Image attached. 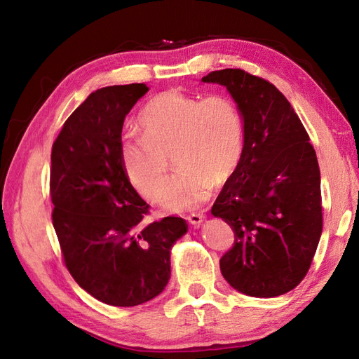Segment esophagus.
<instances>
[{
  "instance_id": "1",
  "label": "esophagus",
  "mask_w": 359,
  "mask_h": 359,
  "mask_svg": "<svg viewBox=\"0 0 359 359\" xmlns=\"http://www.w3.org/2000/svg\"><path fill=\"white\" fill-rule=\"evenodd\" d=\"M187 220H189L190 224L199 226V224L205 220V215L201 214V212H193V214H189V215H187Z\"/></svg>"
}]
</instances>
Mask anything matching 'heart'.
<instances>
[{"mask_svg": "<svg viewBox=\"0 0 359 359\" xmlns=\"http://www.w3.org/2000/svg\"><path fill=\"white\" fill-rule=\"evenodd\" d=\"M139 124L144 136H126L121 142L123 168L144 198L156 202L163 194V203L170 210L202 205L214 182H226L241 163L244 119L231 97L202 100L165 91L144 107ZM169 156L179 173L165 191Z\"/></svg>", "mask_w": 359, "mask_h": 359, "instance_id": "obj_1", "label": "heart"}]
</instances>
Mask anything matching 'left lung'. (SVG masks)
Returning <instances> with one entry per match:
<instances>
[{
  "mask_svg": "<svg viewBox=\"0 0 359 359\" xmlns=\"http://www.w3.org/2000/svg\"><path fill=\"white\" fill-rule=\"evenodd\" d=\"M202 81L224 85L244 118L241 163L211 208L235 235L222 274L245 295H283L306 277L320 240L316 153L297 112L266 79L224 69Z\"/></svg>",
  "mask_w": 359,
  "mask_h": 359,
  "instance_id": "obj_1",
  "label": "left lung"
}]
</instances>
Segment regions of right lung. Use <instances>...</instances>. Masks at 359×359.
<instances>
[{
    "label": "right lung",
    "instance_id": "right-lung-1",
    "mask_svg": "<svg viewBox=\"0 0 359 359\" xmlns=\"http://www.w3.org/2000/svg\"><path fill=\"white\" fill-rule=\"evenodd\" d=\"M145 83L91 93L64 123L50 154L52 224L64 265L83 290L116 307L157 297L170 278V248L187 232L181 217L142 224L149 205L123 168L124 118Z\"/></svg>",
    "mask_w": 359,
    "mask_h": 359
}]
</instances>
